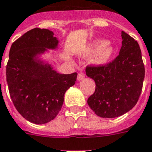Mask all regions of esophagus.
<instances>
[{
    "label": "esophagus",
    "mask_w": 152,
    "mask_h": 152,
    "mask_svg": "<svg viewBox=\"0 0 152 152\" xmlns=\"http://www.w3.org/2000/svg\"><path fill=\"white\" fill-rule=\"evenodd\" d=\"M85 77H86V75L84 74L83 72H79L78 73V76H77V80L80 81V80H82L85 79Z\"/></svg>",
    "instance_id": "obj_1"
}]
</instances>
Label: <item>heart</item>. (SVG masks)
I'll return each instance as SVG.
<instances>
[{
  "label": "heart",
  "instance_id": "obj_1",
  "mask_svg": "<svg viewBox=\"0 0 152 152\" xmlns=\"http://www.w3.org/2000/svg\"><path fill=\"white\" fill-rule=\"evenodd\" d=\"M114 53V47L107 40L99 39L90 42L83 51V56L89 58L94 55L92 63L96 66H102L108 63Z\"/></svg>",
  "mask_w": 152,
  "mask_h": 152
}]
</instances>
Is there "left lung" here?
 Masks as SVG:
<instances>
[{
  "mask_svg": "<svg viewBox=\"0 0 152 152\" xmlns=\"http://www.w3.org/2000/svg\"><path fill=\"white\" fill-rule=\"evenodd\" d=\"M122 45L112 62L87 66L86 75L95 81V91L88 105L97 115L115 118L136 105L142 89L145 68L140 47L134 38L121 31Z\"/></svg>",
  "mask_w": 152,
  "mask_h": 152,
  "instance_id": "obj_1",
  "label": "left lung"
}]
</instances>
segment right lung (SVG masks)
I'll return each instance as SVG.
<instances>
[{
  "instance_id": "right-lung-1",
  "label": "right lung",
  "mask_w": 152,
  "mask_h": 152,
  "mask_svg": "<svg viewBox=\"0 0 152 152\" xmlns=\"http://www.w3.org/2000/svg\"><path fill=\"white\" fill-rule=\"evenodd\" d=\"M58 45L53 31L37 28L15 40L10 50L6 66L10 95L22 116L34 124H45L56 117L65 93L76 83L77 73L60 74L40 58Z\"/></svg>"
}]
</instances>
